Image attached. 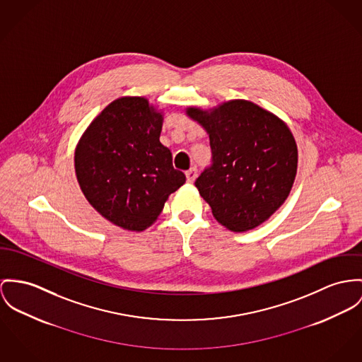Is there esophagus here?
Wrapping results in <instances>:
<instances>
[{
    "mask_svg": "<svg viewBox=\"0 0 362 362\" xmlns=\"http://www.w3.org/2000/svg\"><path fill=\"white\" fill-rule=\"evenodd\" d=\"M186 177H187V182L189 183H193L197 177V169L195 168H190L187 172H186Z\"/></svg>",
    "mask_w": 362,
    "mask_h": 362,
    "instance_id": "esophagus-1",
    "label": "esophagus"
}]
</instances>
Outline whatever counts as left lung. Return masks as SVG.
Segmentation results:
<instances>
[{
  "label": "left lung",
  "instance_id": "1",
  "mask_svg": "<svg viewBox=\"0 0 362 362\" xmlns=\"http://www.w3.org/2000/svg\"><path fill=\"white\" fill-rule=\"evenodd\" d=\"M186 112L209 135L212 164L195 187L215 219L231 231L267 221L289 195L298 169L296 141L285 122L248 100Z\"/></svg>",
  "mask_w": 362,
  "mask_h": 362
}]
</instances>
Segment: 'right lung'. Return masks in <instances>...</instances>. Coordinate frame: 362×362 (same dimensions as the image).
Segmentation results:
<instances>
[{
	"instance_id": "obj_1",
	"label": "right lung",
	"mask_w": 362,
	"mask_h": 362,
	"mask_svg": "<svg viewBox=\"0 0 362 362\" xmlns=\"http://www.w3.org/2000/svg\"><path fill=\"white\" fill-rule=\"evenodd\" d=\"M163 114L139 96L112 102L86 128L74 154L88 202L107 221L143 231L185 182L161 144Z\"/></svg>"
}]
</instances>
